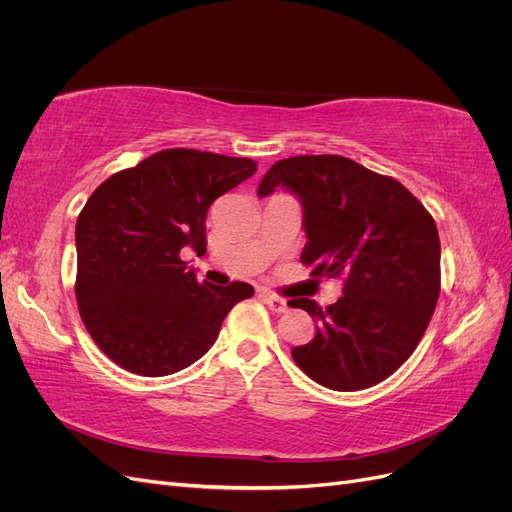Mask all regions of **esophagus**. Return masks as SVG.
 <instances>
[{"label":"esophagus","instance_id":"esophagus-1","mask_svg":"<svg viewBox=\"0 0 512 512\" xmlns=\"http://www.w3.org/2000/svg\"><path fill=\"white\" fill-rule=\"evenodd\" d=\"M260 299L265 301L267 305H269V309L271 312H275V314H282V312H286V299H282V297H277V294H273V292H269V290H260Z\"/></svg>","mask_w":512,"mask_h":512}]
</instances>
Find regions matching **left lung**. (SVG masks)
Here are the masks:
<instances>
[{"instance_id":"obj_1","label":"left lung","mask_w":512,"mask_h":512,"mask_svg":"<svg viewBox=\"0 0 512 512\" xmlns=\"http://www.w3.org/2000/svg\"><path fill=\"white\" fill-rule=\"evenodd\" d=\"M280 185L303 207L301 262L344 286L327 309L307 297L288 303L316 322L314 339L292 348V359L327 389H369L410 359L436 309V222L397 179L342 156L275 162L258 196Z\"/></svg>"}]
</instances>
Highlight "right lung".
Listing matches in <instances>:
<instances>
[{"label":"right lung","mask_w":512,"mask_h":512,"mask_svg":"<svg viewBox=\"0 0 512 512\" xmlns=\"http://www.w3.org/2000/svg\"><path fill=\"white\" fill-rule=\"evenodd\" d=\"M256 173L250 158L164 149L100 183L76 220V303L98 348L138 376H168L198 361L245 282H198L183 247L207 250L215 198Z\"/></svg>","instance_id":"obj_1"}]
</instances>
